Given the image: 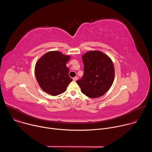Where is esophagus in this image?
Segmentation results:
<instances>
[{
  "instance_id": "esophagus-1",
  "label": "esophagus",
  "mask_w": 152,
  "mask_h": 152,
  "mask_svg": "<svg viewBox=\"0 0 152 152\" xmlns=\"http://www.w3.org/2000/svg\"><path fill=\"white\" fill-rule=\"evenodd\" d=\"M77 78H78V77H77V76H75V77H73V80L74 81H76V80H77Z\"/></svg>"
}]
</instances>
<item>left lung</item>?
<instances>
[{
	"label": "left lung",
	"mask_w": 152,
	"mask_h": 152,
	"mask_svg": "<svg viewBox=\"0 0 152 152\" xmlns=\"http://www.w3.org/2000/svg\"><path fill=\"white\" fill-rule=\"evenodd\" d=\"M82 58L84 73L76 83L87 97L102 96L111 88L114 79L115 70L111 59L99 50L89 51Z\"/></svg>",
	"instance_id": "1"
}]
</instances>
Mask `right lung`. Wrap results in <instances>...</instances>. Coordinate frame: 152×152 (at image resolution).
Instances as JSON below:
<instances>
[{"mask_svg":"<svg viewBox=\"0 0 152 152\" xmlns=\"http://www.w3.org/2000/svg\"><path fill=\"white\" fill-rule=\"evenodd\" d=\"M70 56L58 51H50L42 56L37 62L35 74L37 80L45 92L58 96L66 90L73 79L69 76L66 66Z\"/></svg>","mask_w":152,"mask_h":152,"instance_id":"1","label":"right lung"}]
</instances>
